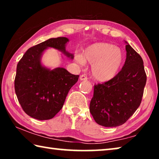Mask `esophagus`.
<instances>
[{
  "instance_id": "1",
  "label": "esophagus",
  "mask_w": 159,
  "mask_h": 159,
  "mask_svg": "<svg viewBox=\"0 0 159 159\" xmlns=\"http://www.w3.org/2000/svg\"><path fill=\"white\" fill-rule=\"evenodd\" d=\"M80 80H87L88 77L86 76L85 74H82L80 76Z\"/></svg>"
}]
</instances>
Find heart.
Returning a JSON list of instances; mask_svg holds the SVG:
<instances>
[{"label":"heart","mask_w":159,"mask_h":159,"mask_svg":"<svg viewBox=\"0 0 159 159\" xmlns=\"http://www.w3.org/2000/svg\"><path fill=\"white\" fill-rule=\"evenodd\" d=\"M78 62L83 64L85 61L92 65V75L99 81H107L118 74L123 61L122 50L107 43H97L88 46L83 52V58L76 55Z\"/></svg>","instance_id":"obj_1"}]
</instances>
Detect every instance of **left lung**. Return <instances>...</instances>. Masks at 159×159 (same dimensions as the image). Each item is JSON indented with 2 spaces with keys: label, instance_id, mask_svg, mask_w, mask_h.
<instances>
[{
  "label": "left lung",
  "instance_id": "obj_1",
  "mask_svg": "<svg viewBox=\"0 0 159 159\" xmlns=\"http://www.w3.org/2000/svg\"><path fill=\"white\" fill-rule=\"evenodd\" d=\"M122 69L108 81L94 85L90 111L97 123L104 127L123 125L142 102L147 75L141 56L127 43Z\"/></svg>",
  "mask_w": 159,
  "mask_h": 159
}]
</instances>
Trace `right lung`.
<instances>
[{
	"label": "right lung",
	"mask_w": 159,
	"mask_h": 159,
	"mask_svg": "<svg viewBox=\"0 0 159 159\" xmlns=\"http://www.w3.org/2000/svg\"><path fill=\"white\" fill-rule=\"evenodd\" d=\"M66 37L50 39L27 50L19 61L15 79V90L21 108L26 114L38 120L52 118L64 105L69 90L79 80L64 68L50 70L42 66L41 56L47 48L67 52Z\"/></svg>",
	"instance_id": "obj_1"
}]
</instances>
